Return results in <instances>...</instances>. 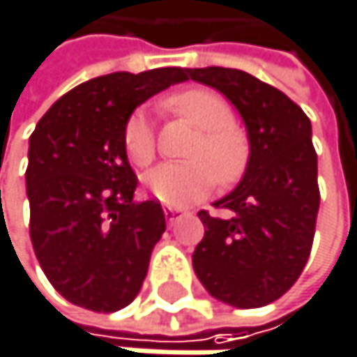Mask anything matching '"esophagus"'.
<instances>
[{"mask_svg": "<svg viewBox=\"0 0 357 357\" xmlns=\"http://www.w3.org/2000/svg\"><path fill=\"white\" fill-rule=\"evenodd\" d=\"M181 215H185V211H183V208H172V206H167V208H165V219H167L169 223L178 221Z\"/></svg>", "mask_w": 357, "mask_h": 357, "instance_id": "1", "label": "esophagus"}]
</instances>
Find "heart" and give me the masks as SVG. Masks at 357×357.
Segmentation results:
<instances>
[{
    "label": "heart",
    "instance_id": "1",
    "mask_svg": "<svg viewBox=\"0 0 357 357\" xmlns=\"http://www.w3.org/2000/svg\"><path fill=\"white\" fill-rule=\"evenodd\" d=\"M167 113L198 128L188 163H165L146 176L151 194L169 206H188L204 198L215 181L234 185L246 174L250 140L246 130L234 121V109L217 93L188 89L165 99ZM123 149L138 167H149L157 155V136L146 111H134L123 126Z\"/></svg>",
    "mask_w": 357,
    "mask_h": 357
}]
</instances>
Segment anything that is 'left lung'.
I'll use <instances>...</instances> for the list:
<instances>
[{
  "mask_svg": "<svg viewBox=\"0 0 357 357\" xmlns=\"http://www.w3.org/2000/svg\"><path fill=\"white\" fill-rule=\"evenodd\" d=\"M242 113L250 161L240 185L215 202L229 217L200 211L204 238L192 254L206 291L238 308L279 300L302 275L321 204L308 115L279 89L234 68L185 70Z\"/></svg>",
  "mask_w": 357,
  "mask_h": 357,
  "instance_id": "obj_1",
  "label": "left lung"
}]
</instances>
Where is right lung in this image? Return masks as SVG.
Returning <instances> with one entry per match:
<instances>
[{"label":"right lung","mask_w":357,"mask_h":357,"mask_svg":"<svg viewBox=\"0 0 357 357\" xmlns=\"http://www.w3.org/2000/svg\"><path fill=\"white\" fill-rule=\"evenodd\" d=\"M181 80H188L183 68L86 80L31 134V242L49 283L76 306L115 312L142 287L165 215L159 200L134 202L138 178L123 149V126L140 103Z\"/></svg>","instance_id":"obj_1"}]
</instances>
